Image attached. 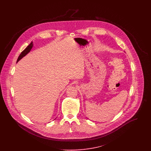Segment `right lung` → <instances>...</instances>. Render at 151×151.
Here are the masks:
<instances>
[{"instance_id": "1", "label": "right lung", "mask_w": 151, "mask_h": 151, "mask_svg": "<svg viewBox=\"0 0 151 151\" xmlns=\"http://www.w3.org/2000/svg\"><path fill=\"white\" fill-rule=\"evenodd\" d=\"M32 46H33V44H32V42L30 43V44L22 52V53H21V54L20 55V56H19V58H18V59H17V62H19L21 59H22L24 56H25L29 52V51L31 50V49L32 47Z\"/></svg>"}]
</instances>
